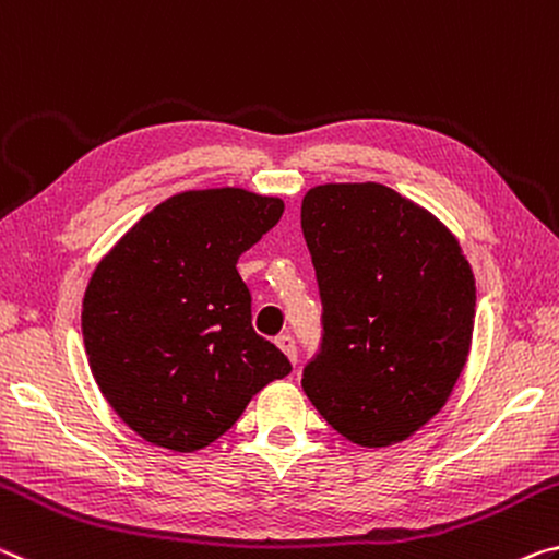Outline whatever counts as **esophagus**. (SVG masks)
<instances>
[{
    "label": "esophagus",
    "instance_id": "obj_1",
    "mask_svg": "<svg viewBox=\"0 0 559 559\" xmlns=\"http://www.w3.org/2000/svg\"><path fill=\"white\" fill-rule=\"evenodd\" d=\"M277 346L289 356L292 364H297V342H295V336H292V334H280L277 336Z\"/></svg>",
    "mask_w": 559,
    "mask_h": 559
}]
</instances>
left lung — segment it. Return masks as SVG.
<instances>
[{
    "label": "left lung",
    "mask_w": 559,
    "mask_h": 559,
    "mask_svg": "<svg viewBox=\"0 0 559 559\" xmlns=\"http://www.w3.org/2000/svg\"><path fill=\"white\" fill-rule=\"evenodd\" d=\"M322 340L301 389L359 445L404 441L451 396L468 359L475 280L455 237L379 182L301 200Z\"/></svg>",
    "instance_id": "8db88e82"
}]
</instances>
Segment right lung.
<instances>
[{
  "label": "right lung",
  "mask_w": 559,
  "mask_h": 559,
  "mask_svg": "<svg viewBox=\"0 0 559 559\" xmlns=\"http://www.w3.org/2000/svg\"><path fill=\"white\" fill-rule=\"evenodd\" d=\"M285 203L240 188L166 200L118 242L84 295L91 373L123 424L155 445L198 451L233 428L292 364L252 326L240 254Z\"/></svg>",
  "instance_id": "add662e5"
}]
</instances>
